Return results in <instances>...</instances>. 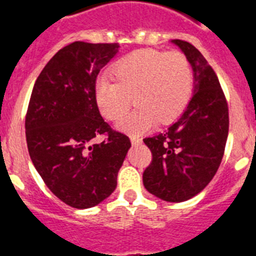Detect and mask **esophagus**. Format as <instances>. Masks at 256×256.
<instances>
[{
    "label": "esophagus",
    "instance_id": "esophagus-1",
    "mask_svg": "<svg viewBox=\"0 0 256 256\" xmlns=\"http://www.w3.org/2000/svg\"><path fill=\"white\" fill-rule=\"evenodd\" d=\"M130 142H132V144H140L142 140L138 138V137H130Z\"/></svg>",
    "mask_w": 256,
    "mask_h": 256
}]
</instances>
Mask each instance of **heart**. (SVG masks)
Returning a JSON list of instances; mask_svg holds the SVG:
<instances>
[{"instance_id": "1", "label": "heart", "mask_w": 256, "mask_h": 256, "mask_svg": "<svg viewBox=\"0 0 256 256\" xmlns=\"http://www.w3.org/2000/svg\"><path fill=\"white\" fill-rule=\"evenodd\" d=\"M115 82L101 78L94 90L97 108L108 120H119L132 98L136 108L118 128L140 134L158 122L168 124L186 108L194 91V72L182 52L144 48L133 51L112 68Z\"/></svg>"}]
</instances>
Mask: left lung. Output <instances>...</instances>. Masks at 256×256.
Returning a JSON list of instances; mask_svg holds the SVG:
<instances>
[{
  "mask_svg": "<svg viewBox=\"0 0 256 256\" xmlns=\"http://www.w3.org/2000/svg\"><path fill=\"white\" fill-rule=\"evenodd\" d=\"M191 64L194 96L177 120L162 133L144 138L152 162L144 186L168 202L200 194L216 176L228 137V105L218 76L201 52L186 40H173Z\"/></svg>",
  "mask_w": 256,
  "mask_h": 256,
  "instance_id": "1",
  "label": "left lung"
}]
</instances>
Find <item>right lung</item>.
Here are the masks:
<instances>
[{
	"instance_id": "obj_1",
	"label": "right lung",
	"mask_w": 256,
	"mask_h": 256,
	"mask_svg": "<svg viewBox=\"0 0 256 256\" xmlns=\"http://www.w3.org/2000/svg\"><path fill=\"white\" fill-rule=\"evenodd\" d=\"M118 44L73 42L47 62L32 91L26 118L29 156L50 191L76 209L102 202L116 188L130 141L102 119L96 78ZM106 142L92 144L98 134Z\"/></svg>"
}]
</instances>
